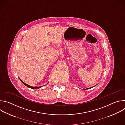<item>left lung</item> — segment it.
<instances>
[{
	"label": "left lung",
	"instance_id": "8db88e82",
	"mask_svg": "<svg viewBox=\"0 0 125 125\" xmlns=\"http://www.w3.org/2000/svg\"><path fill=\"white\" fill-rule=\"evenodd\" d=\"M95 85H94V86H92V87H90V88H85V89H84V90H87V89H90V88H92V87H93L95 86Z\"/></svg>",
	"mask_w": 125,
	"mask_h": 125
}]
</instances>
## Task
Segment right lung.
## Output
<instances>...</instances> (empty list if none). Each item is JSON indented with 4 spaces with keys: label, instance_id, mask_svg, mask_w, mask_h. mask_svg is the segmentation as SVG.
Here are the masks:
<instances>
[{
    "label": "right lung",
    "instance_id": "right-lung-1",
    "mask_svg": "<svg viewBox=\"0 0 125 125\" xmlns=\"http://www.w3.org/2000/svg\"><path fill=\"white\" fill-rule=\"evenodd\" d=\"M19 79H20V80L21 81V82L24 84V85H25L26 86H27V87H29V88H31V89H34V90H37V89H39V88H41L42 86H44L45 85H43V86H39V87H33V86H31V85H28V84H27V83H25L24 82H23L21 79H20V78H19ZM48 83L46 84H48ZM46 84H45V85H46Z\"/></svg>",
    "mask_w": 125,
    "mask_h": 125
}]
</instances>
